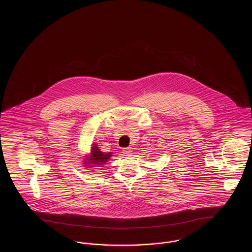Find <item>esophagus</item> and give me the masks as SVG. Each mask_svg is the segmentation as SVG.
Masks as SVG:
<instances>
[{
  "instance_id": "obj_1",
  "label": "esophagus",
  "mask_w": 252,
  "mask_h": 252,
  "mask_svg": "<svg viewBox=\"0 0 252 252\" xmlns=\"http://www.w3.org/2000/svg\"><path fill=\"white\" fill-rule=\"evenodd\" d=\"M123 153L124 155L126 157H130L132 155V150L130 147H126V148H124L123 149Z\"/></svg>"
}]
</instances>
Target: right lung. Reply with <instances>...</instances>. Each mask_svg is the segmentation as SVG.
<instances>
[{
  "instance_id": "obj_1",
  "label": "right lung",
  "mask_w": 252,
  "mask_h": 252,
  "mask_svg": "<svg viewBox=\"0 0 252 252\" xmlns=\"http://www.w3.org/2000/svg\"><path fill=\"white\" fill-rule=\"evenodd\" d=\"M111 156H112L111 152L104 153L100 151L97 144H94L91 148L90 155L89 157H86V160L84 161L85 166H88V167H96L97 165L101 166L105 164Z\"/></svg>"
}]
</instances>
